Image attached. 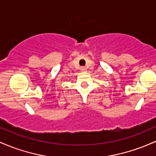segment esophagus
Here are the masks:
<instances>
[{
  "mask_svg": "<svg viewBox=\"0 0 156 156\" xmlns=\"http://www.w3.org/2000/svg\"><path fill=\"white\" fill-rule=\"evenodd\" d=\"M81 72H85V71H87V69L84 67V66H82V67L81 68Z\"/></svg>",
  "mask_w": 156,
  "mask_h": 156,
  "instance_id": "obj_1",
  "label": "esophagus"
}]
</instances>
